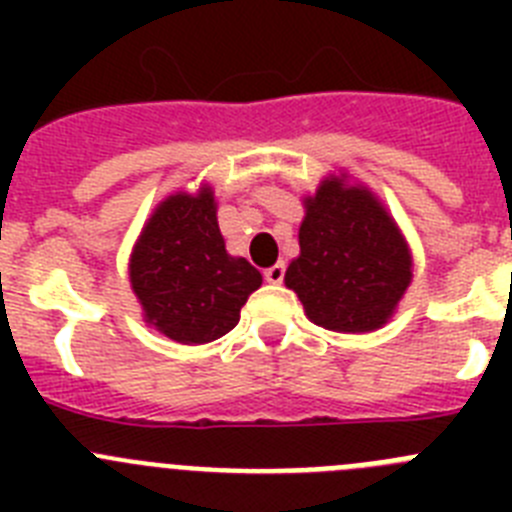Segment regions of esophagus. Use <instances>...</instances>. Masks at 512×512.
<instances>
[{"instance_id": "1", "label": "esophagus", "mask_w": 512, "mask_h": 512, "mask_svg": "<svg viewBox=\"0 0 512 512\" xmlns=\"http://www.w3.org/2000/svg\"><path fill=\"white\" fill-rule=\"evenodd\" d=\"M284 271H287V266H284L282 261H279V264L269 266V269L264 271V279H266V282H269V284H282Z\"/></svg>"}]
</instances>
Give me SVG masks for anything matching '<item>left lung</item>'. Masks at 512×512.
I'll use <instances>...</instances> for the list:
<instances>
[{"label":"left lung","mask_w":512,"mask_h":512,"mask_svg":"<svg viewBox=\"0 0 512 512\" xmlns=\"http://www.w3.org/2000/svg\"><path fill=\"white\" fill-rule=\"evenodd\" d=\"M413 279V259L382 202L361 184L328 176L305 197L300 256L284 282L307 318L338 333H369L392 318Z\"/></svg>","instance_id":"8db88e82"}]
</instances>
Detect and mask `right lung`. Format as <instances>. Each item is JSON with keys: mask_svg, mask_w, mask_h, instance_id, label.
<instances>
[{"mask_svg": "<svg viewBox=\"0 0 512 512\" xmlns=\"http://www.w3.org/2000/svg\"><path fill=\"white\" fill-rule=\"evenodd\" d=\"M130 284L146 323L189 346L230 333L261 274L225 251L212 189L200 187L153 210L130 256Z\"/></svg>", "mask_w": 512, "mask_h": 512, "instance_id": "obj_1", "label": "right lung"}]
</instances>
